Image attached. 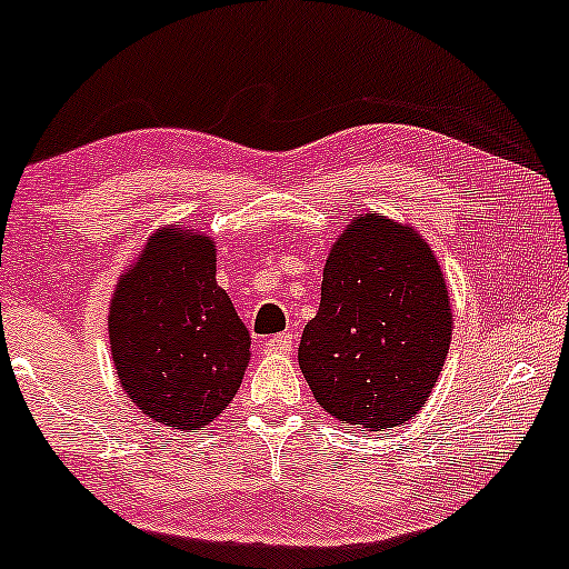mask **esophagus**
<instances>
[{"label": "esophagus", "instance_id": "34e87169", "mask_svg": "<svg viewBox=\"0 0 569 569\" xmlns=\"http://www.w3.org/2000/svg\"><path fill=\"white\" fill-rule=\"evenodd\" d=\"M295 347V337L292 331H284V333H277V337H271L267 341V349L271 355H290Z\"/></svg>", "mask_w": 569, "mask_h": 569}]
</instances>
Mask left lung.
<instances>
[{"instance_id": "obj_1", "label": "left lung", "mask_w": 569, "mask_h": 569, "mask_svg": "<svg viewBox=\"0 0 569 569\" xmlns=\"http://www.w3.org/2000/svg\"><path fill=\"white\" fill-rule=\"evenodd\" d=\"M450 337V292L425 236L378 212L352 217L298 349L323 411L368 432L409 422L438 383Z\"/></svg>"}]
</instances>
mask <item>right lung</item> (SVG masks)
Returning a JSON list of instances; mask_svg holds the SVG:
<instances>
[{
	"instance_id": "right-lung-1",
	"label": "right lung",
	"mask_w": 569,
	"mask_h": 569,
	"mask_svg": "<svg viewBox=\"0 0 569 569\" xmlns=\"http://www.w3.org/2000/svg\"><path fill=\"white\" fill-rule=\"evenodd\" d=\"M116 378L134 407L170 430H199L236 399L251 337L217 284L207 232L166 224L116 282L108 310Z\"/></svg>"
}]
</instances>
